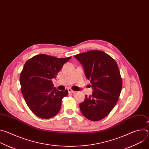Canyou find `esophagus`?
<instances>
[{
    "label": "esophagus",
    "mask_w": 149,
    "mask_h": 149,
    "mask_svg": "<svg viewBox=\"0 0 149 149\" xmlns=\"http://www.w3.org/2000/svg\"><path fill=\"white\" fill-rule=\"evenodd\" d=\"M68 92H69V93H72V94H74V93H76V91L72 90L71 88H68Z\"/></svg>",
    "instance_id": "34e87169"
}]
</instances>
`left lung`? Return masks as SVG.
Masks as SVG:
<instances>
[{"mask_svg": "<svg viewBox=\"0 0 149 149\" xmlns=\"http://www.w3.org/2000/svg\"><path fill=\"white\" fill-rule=\"evenodd\" d=\"M74 57L83 67L85 75L93 90L79 104L83 116L99 121L108 116L116 105L121 88L122 79L116 62L110 55L98 50L77 54Z\"/></svg>", "mask_w": 149, "mask_h": 149, "instance_id": "obj_1", "label": "left lung"}]
</instances>
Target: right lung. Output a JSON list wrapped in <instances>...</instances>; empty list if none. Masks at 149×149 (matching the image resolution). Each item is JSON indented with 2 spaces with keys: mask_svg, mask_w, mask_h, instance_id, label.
Listing matches in <instances>:
<instances>
[{
  "mask_svg": "<svg viewBox=\"0 0 149 149\" xmlns=\"http://www.w3.org/2000/svg\"><path fill=\"white\" fill-rule=\"evenodd\" d=\"M71 58L40 54L26 62L20 76L21 91L30 110L39 118H50L59 113L62 99L68 91L56 90L52 79L56 78L63 64Z\"/></svg>",
  "mask_w": 149,
  "mask_h": 149,
  "instance_id": "add662e5",
  "label": "right lung"
}]
</instances>
